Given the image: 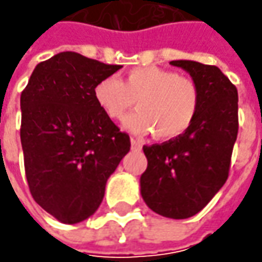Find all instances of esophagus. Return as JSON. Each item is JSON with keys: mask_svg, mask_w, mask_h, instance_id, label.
<instances>
[{"mask_svg": "<svg viewBox=\"0 0 262 262\" xmlns=\"http://www.w3.org/2000/svg\"><path fill=\"white\" fill-rule=\"evenodd\" d=\"M131 147H133L134 150H140V148H141V143L137 141L136 138H131Z\"/></svg>", "mask_w": 262, "mask_h": 262, "instance_id": "1", "label": "esophagus"}]
</instances>
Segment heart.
Segmentation results:
<instances>
[{"label": "heart", "mask_w": 262, "mask_h": 262, "mask_svg": "<svg viewBox=\"0 0 262 262\" xmlns=\"http://www.w3.org/2000/svg\"><path fill=\"white\" fill-rule=\"evenodd\" d=\"M93 97L100 111L112 121H121L136 105L138 111L125 119V128L137 133H153L160 140H172L195 119L200 93L186 77L159 67H137L122 80L105 77L96 83Z\"/></svg>", "instance_id": "obj_1"}]
</instances>
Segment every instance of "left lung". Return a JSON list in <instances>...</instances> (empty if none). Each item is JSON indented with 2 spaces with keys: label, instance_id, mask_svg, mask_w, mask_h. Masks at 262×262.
I'll list each match as a JSON object with an SVG mask.
<instances>
[{
  "label": "left lung",
  "instance_id": "obj_1",
  "mask_svg": "<svg viewBox=\"0 0 262 262\" xmlns=\"http://www.w3.org/2000/svg\"><path fill=\"white\" fill-rule=\"evenodd\" d=\"M170 64L185 70L198 87L200 106L184 134L144 146L141 196L155 213L188 219L201 211L225 185L237 137V90L220 68L196 61Z\"/></svg>",
  "mask_w": 262,
  "mask_h": 262
}]
</instances>
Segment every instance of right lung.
Wrapping results in <instances>:
<instances>
[{
    "label": "right lung",
    "mask_w": 262,
    "mask_h": 262,
    "mask_svg": "<svg viewBox=\"0 0 262 262\" xmlns=\"http://www.w3.org/2000/svg\"><path fill=\"white\" fill-rule=\"evenodd\" d=\"M121 66L77 52L37 64L20 97V138L35 201L56 220L76 225L99 208L109 176L129 151V137L100 111L96 83Z\"/></svg>",
    "instance_id": "obj_1"
}]
</instances>
